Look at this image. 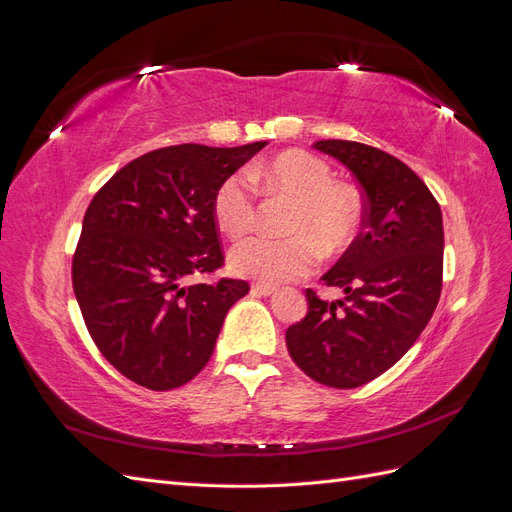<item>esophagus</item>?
I'll return each mask as SVG.
<instances>
[{
	"label": "esophagus",
	"mask_w": 512,
	"mask_h": 512,
	"mask_svg": "<svg viewBox=\"0 0 512 512\" xmlns=\"http://www.w3.org/2000/svg\"><path fill=\"white\" fill-rule=\"evenodd\" d=\"M275 286H267V284H252V292L254 294H262V297H271V294H275Z\"/></svg>",
	"instance_id": "1"
}]
</instances>
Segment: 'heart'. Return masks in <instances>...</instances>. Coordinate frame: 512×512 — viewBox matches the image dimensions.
Wrapping results in <instances>:
<instances>
[{
	"instance_id": "heart-1",
	"label": "heart",
	"mask_w": 512,
	"mask_h": 512,
	"mask_svg": "<svg viewBox=\"0 0 512 512\" xmlns=\"http://www.w3.org/2000/svg\"><path fill=\"white\" fill-rule=\"evenodd\" d=\"M254 181L297 200L288 239L252 237L230 252V269L260 284L299 280L314 269L318 245L339 254L363 224V203L348 185L335 183L333 168L305 151H286L250 170ZM213 220L230 239H241L256 224V190L245 173L228 175L213 194Z\"/></svg>"
}]
</instances>
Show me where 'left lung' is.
Masks as SVG:
<instances>
[{
    "instance_id": "1",
    "label": "left lung",
    "mask_w": 512,
    "mask_h": 512,
    "mask_svg": "<svg viewBox=\"0 0 512 512\" xmlns=\"http://www.w3.org/2000/svg\"><path fill=\"white\" fill-rule=\"evenodd\" d=\"M359 181L363 230L322 275L346 297L307 288V314L286 331L292 361L333 389H356L391 369L431 320L442 292L444 228L438 200L410 166L354 141H318Z\"/></svg>"
}]
</instances>
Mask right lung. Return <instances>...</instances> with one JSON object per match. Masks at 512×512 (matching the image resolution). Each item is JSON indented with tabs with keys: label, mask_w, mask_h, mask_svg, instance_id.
I'll use <instances>...</instances> for the list:
<instances>
[{
	"label": "right lung",
	"mask_w": 512,
	"mask_h": 512,
	"mask_svg": "<svg viewBox=\"0 0 512 512\" xmlns=\"http://www.w3.org/2000/svg\"><path fill=\"white\" fill-rule=\"evenodd\" d=\"M267 143L149 151L91 200L72 258L85 327L119 374L149 391L190 382L211 359L243 280L190 284L224 267L213 194Z\"/></svg>",
	"instance_id": "obj_1"
}]
</instances>
